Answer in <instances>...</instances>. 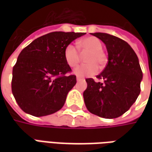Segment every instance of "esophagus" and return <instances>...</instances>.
I'll list each match as a JSON object with an SVG mask.
<instances>
[{"instance_id": "obj_1", "label": "esophagus", "mask_w": 152, "mask_h": 152, "mask_svg": "<svg viewBox=\"0 0 152 152\" xmlns=\"http://www.w3.org/2000/svg\"><path fill=\"white\" fill-rule=\"evenodd\" d=\"M76 80H77V81H80V80H82L84 79H83V78H80L79 76H77V77H76Z\"/></svg>"}]
</instances>
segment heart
<instances>
[{
    "label": "heart",
    "mask_w": 152,
    "mask_h": 152,
    "mask_svg": "<svg viewBox=\"0 0 152 152\" xmlns=\"http://www.w3.org/2000/svg\"><path fill=\"white\" fill-rule=\"evenodd\" d=\"M77 47L81 53L88 52L84 58V61L87 63L77 66L74 69L73 73L79 77L95 75L99 72V66L102 67L107 62V56L102 50L101 40L94 37H86L77 42ZM63 56L66 64L71 67L76 66L80 62L79 53L72 45L65 47Z\"/></svg>",
    "instance_id": "heart-1"
}]
</instances>
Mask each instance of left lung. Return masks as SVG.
I'll use <instances>...</instances> for the list:
<instances>
[{"mask_svg":"<svg viewBox=\"0 0 152 152\" xmlns=\"http://www.w3.org/2000/svg\"><path fill=\"white\" fill-rule=\"evenodd\" d=\"M91 34L106 45L108 62L97 76L102 82L86 80L84 101L92 114L106 119L117 118L130 108L139 95L142 72L137 54L126 41L107 33Z\"/></svg>","mask_w":152,"mask_h":152,"instance_id":"1","label":"left lung"}]
</instances>
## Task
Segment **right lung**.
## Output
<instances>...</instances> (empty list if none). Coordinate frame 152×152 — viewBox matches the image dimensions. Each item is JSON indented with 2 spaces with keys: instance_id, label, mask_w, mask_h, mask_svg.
Here are the masks:
<instances>
[{
  "instance_id": "right-lung-1",
  "label": "right lung",
  "mask_w": 152,
  "mask_h": 152,
  "mask_svg": "<svg viewBox=\"0 0 152 152\" xmlns=\"http://www.w3.org/2000/svg\"><path fill=\"white\" fill-rule=\"evenodd\" d=\"M84 32L53 31L34 40L19 53L13 67L11 88L19 107L34 116L62 108L76 85L75 75L64 59L66 45Z\"/></svg>"
}]
</instances>
